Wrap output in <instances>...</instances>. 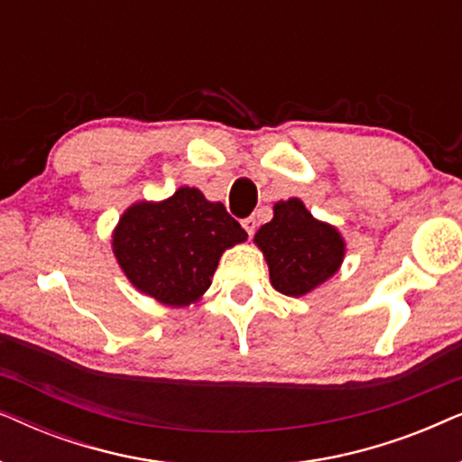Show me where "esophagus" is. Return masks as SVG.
Returning a JSON list of instances; mask_svg holds the SVG:
<instances>
[{"instance_id":"34e87169","label":"esophagus","mask_w":462,"mask_h":462,"mask_svg":"<svg viewBox=\"0 0 462 462\" xmlns=\"http://www.w3.org/2000/svg\"><path fill=\"white\" fill-rule=\"evenodd\" d=\"M242 226L245 229V233H248V236L252 237V236H254V231H256V218H254V217L244 218V220H242Z\"/></svg>"}]
</instances>
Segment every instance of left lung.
I'll use <instances>...</instances> for the list:
<instances>
[{"label": "left lung", "mask_w": 462, "mask_h": 462, "mask_svg": "<svg viewBox=\"0 0 462 462\" xmlns=\"http://www.w3.org/2000/svg\"><path fill=\"white\" fill-rule=\"evenodd\" d=\"M254 242L269 264L271 283L286 296H302L337 273L345 242L334 226L311 217L300 199L277 201L273 220L256 231Z\"/></svg>", "instance_id": "1"}]
</instances>
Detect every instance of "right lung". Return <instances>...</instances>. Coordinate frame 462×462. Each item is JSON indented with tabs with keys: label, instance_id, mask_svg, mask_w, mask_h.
Returning a JSON list of instances; mask_svg holds the SVG:
<instances>
[{
	"label": "right lung",
	"instance_id": "right-lung-1",
	"mask_svg": "<svg viewBox=\"0 0 462 462\" xmlns=\"http://www.w3.org/2000/svg\"><path fill=\"white\" fill-rule=\"evenodd\" d=\"M245 237L220 201L180 187L160 204L128 208L113 233V252L141 292L168 307H187L210 288L220 254Z\"/></svg>",
	"mask_w": 462,
	"mask_h": 462
}]
</instances>
